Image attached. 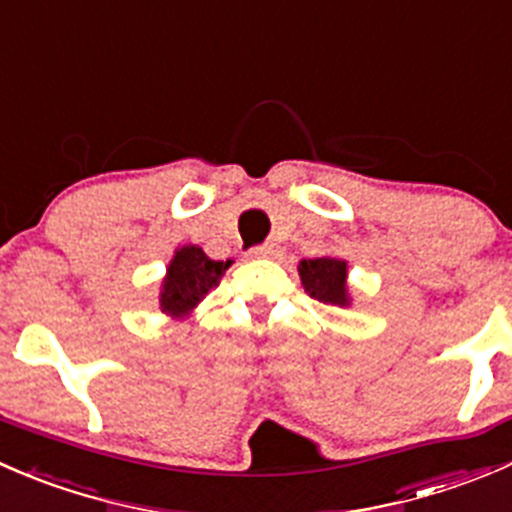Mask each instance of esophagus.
Here are the masks:
<instances>
[{
    "mask_svg": "<svg viewBox=\"0 0 512 512\" xmlns=\"http://www.w3.org/2000/svg\"><path fill=\"white\" fill-rule=\"evenodd\" d=\"M277 252H280V250H277V245H260V247H252L247 255H250V257H275Z\"/></svg>",
    "mask_w": 512,
    "mask_h": 512,
    "instance_id": "esophagus-1",
    "label": "esophagus"
}]
</instances>
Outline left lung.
I'll return each mask as SVG.
<instances>
[{
	"label": "left lung",
	"instance_id": "left-lung-1",
	"mask_svg": "<svg viewBox=\"0 0 512 512\" xmlns=\"http://www.w3.org/2000/svg\"><path fill=\"white\" fill-rule=\"evenodd\" d=\"M299 280L309 297L319 299L332 307H352V294H349V265L342 257H314L302 260L297 265Z\"/></svg>",
	"mask_w": 512,
	"mask_h": 512
}]
</instances>
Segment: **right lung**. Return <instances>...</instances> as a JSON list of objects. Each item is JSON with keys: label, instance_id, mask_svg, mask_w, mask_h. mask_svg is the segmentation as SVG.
I'll list each match as a JSON object with an SVG mask.
<instances>
[{"label": "right lung", "instance_id": "1", "mask_svg": "<svg viewBox=\"0 0 512 512\" xmlns=\"http://www.w3.org/2000/svg\"><path fill=\"white\" fill-rule=\"evenodd\" d=\"M232 260H210L198 245H183L173 252L160 280V312L170 319H185L195 312L213 287L220 285Z\"/></svg>", "mask_w": 512, "mask_h": 512}]
</instances>
